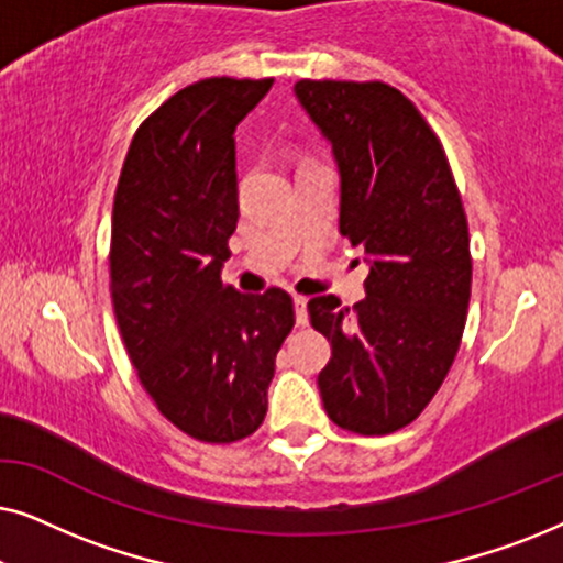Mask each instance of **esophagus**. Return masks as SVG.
I'll use <instances>...</instances> for the list:
<instances>
[{
    "label": "esophagus",
    "mask_w": 563,
    "mask_h": 563,
    "mask_svg": "<svg viewBox=\"0 0 563 563\" xmlns=\"http://www.w3.org/2000/svg\"><path fill=\"white\" fill-rule=\"evenodd\" d=\"M295 302V318H297V325H307V297H295L291 299Z\"/></svg>",
    "instance_id": "obj_1"
}]
</instances>
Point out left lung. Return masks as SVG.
I'll use <instances>...</instances> for the list:
<instances>
[{
    "label": "left lung",
    "mask_w": 563,
    "mask_h": 563,
    "mask_svg": "<svg viewBox=\"0 0 563 563\" xmlns=\"http://www.w3.org/2000/svg\"><path fill=\"white\" fill-rule=\"evenodd\" d=\"M333 151L341 235L366 253V297L307 302L333 356L318 376L328 418L361 435L405 428L456 358L472 295L468 225L449 158L402 91L382 81L295 84Z\"/></svg>",
    "instance_id": "obj_1"
}]
</instances>
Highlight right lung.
I'll use <instances>...</instances> for the list:
<instances>
[{
    "label": "right lung",
    "mask_w": 563,
    "mask_h": 563,
    "mask_svg": "<svg viewBox=\"0 0 563 563\" xmlns=\"http://www.w3.org/2000/svg\"><path fill=\"white\" fill-rule=\"evenodd\" d=\"M274 79L214 76L137 128L114 191L112 305L137 379L164 418L205 443L264 422L276 353L295 325L284 289L222 284L238 225L235 128Z\"/></svg>",
    "instance_id": "right-lung-1"
}]
</instances>
